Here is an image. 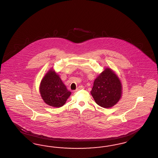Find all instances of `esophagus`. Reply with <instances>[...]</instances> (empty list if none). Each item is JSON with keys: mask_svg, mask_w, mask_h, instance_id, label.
Segmentation results:
<instances>
[{"mask_svg": "<svg viewBox=\"0 0 158 158\" xmlns=\"http://www.w3.org/2000/svg\"><path fill=\"white\" fill-rule=\"evenodd\" d=\"M84 89V88H83V86H79L76 89V90L77 91V90H81V89Z\"/></svg>", "mask_w": 158, "mask_h": 158, "instance_id": "obj_1", "label": "esophagus"}]
</instances>
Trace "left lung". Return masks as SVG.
Masks as SVG:
<instances>
[{"label": "left lung", "instance_id": "obj_1", "mask_svg": "<svg viewBox=\"0 0 158 158\" xmlns=\"http://www.w3.org/2000/svg\"><path fill=\"white\" fill-rule=\"evenodd\" d=\"M90 94L98 105L110 108L117 104L121 98L120 79L111 69L105 68L95 79Z\"/></svg>", "mask_w": 158, "mask_h": 158}]
</instances>
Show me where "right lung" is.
I'll list each match as a JSON object with an SVG mask.
<instances>
[{
    "label": "right lung",
    "instance_id": "add662e5",
    "mask_svg": "<svg viewBox=\"0 0 158 158\" xmlns=\"http://www.w3.org/2000/svg\"><path fill=\"white\" fill-rule=\"evenodd\" d=\"M40 93L46 104L60 108L64 105L71 95L59 75L51 68L43 77L40 85Z\"/></svg>",
    "mask_w": 158,
    "mask_h": 158
}]
</instances>
